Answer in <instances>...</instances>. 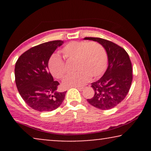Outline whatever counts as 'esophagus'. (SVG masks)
<instances>
[{
    "label": "esophagus",
    "instance_id": "34e87169",
    "mask_svg": "<svg viewBox=\"0 0 151 151\" xmlns=\"http://www.w3.org/2000/svg\"><path fill=\"white\" fill-rule=\"evenodd\" d=\"M76 88H78V89H79V90H83V88H84V87L83 86H76Z\"/></svg>",
    "mask_w": 151,
    "mask_h": 151
}]
</instances>
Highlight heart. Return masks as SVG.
I'll list each match as a JSON object with an SVG mask.
<instances>
[{
    "label": "heart",
    "instance_id": "heart-1",
    "mask_svg": "<svg viewBox=\"0 0 151 151\" xmlns=\"http://www.w3.org/2000/svg\"><path fill=\"white\" fill-rule=\"evenodd\" d=\"M61 51L66 59L76 60V69L78 70L66 76L63 82L64 87L82 86L89 81L91 76L98 78L106 71L108 56L105 49L99 43L71 41L65 45ZM48 67L53 76L58 79L67 73L65 62L58 54L50 58Z\"/></svg>",
    "mask_w": 151,
    "mask_h": 151
}]
</instances>
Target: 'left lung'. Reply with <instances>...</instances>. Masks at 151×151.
<instances>
[{
    "mask_svg": "<svg viewBox=\"0 0 151 151\" xmlns=\"http://www.w3.org/2000/svg\"><path fill=\"white\" fill-rule=\"evenodd\" d=\"M84 39L102 45L109 60L108 68L102 77L91 83L94 96L87 101L97 109L109 110L119 104L129 91L133 80L131 60L124 49L111 41L92 37Z\"/></svg>",
    "mask_w": 151,
    "mask_h": 151,
    "instance_id": "left-lung-1",
    "label": "left lung"
}]
</instances>
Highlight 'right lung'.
Listing matches in <instances>:
<instances>
[{"label": "right lung", "mask_w": 151, "mask_h": 151, "mask_svg": "<svg viewBox=\"0 0 151 151\" xmlns=\"http://www.w3.org/2000/svg\"><path fill=\"white\" fill-rule=\"evenodd\" d=\"M63 40H53L33 47L18 58L15 65V82L20 96L29 106L40 112L60 106L67 91L60 92L48 70L51 55Z\"/></svg>", "instance_id": "1"}]
</instances>
